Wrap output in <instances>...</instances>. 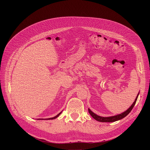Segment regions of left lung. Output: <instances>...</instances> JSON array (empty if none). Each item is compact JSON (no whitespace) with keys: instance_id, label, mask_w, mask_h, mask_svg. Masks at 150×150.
I'll return each instance as SVG.
<instances>
[{"instance_id":"left-lung-1","label":"left lung","mask_w":150,"mask_h":150,"mask_svg":"<svg viewBox=\"0 0 150 150\" xmlns=\"http://www.w3.org/2000/svg\"><path fill=\"white\" fill-rule=\"evenodd\" d=\"M139 95V92L138 93L137 96L134 101L133 102V103L132 104V105L127 110V111H125V112H122L120 114H117V115H114V116H111V117H101V116L98 115L96 114L93 112L89 108H88V111H89V114L93 118V119L96 120H97V121H98V122H115V121L119 120H121V119H123L124 117H125L131 111V110L132 109L133 107L134 106V105L136 103V101H137V99L138 98Z\"/></svg>"}]
</instances>
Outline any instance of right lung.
<instances>
[{"instance_id":"right-lung-1","label":"right lung","mask_w":150,"mask_h":150,"mask_svg":"<svg viewBox=\"0 0 150 150\" xmlns=\"http://www.w3.org/2000/svg\"><path fill=\"white\" fill-rule=\"evenodd\" d=\"M61 112H62V111L61 112H59L58 115H57L56 116H54L52 118H49V119H38V120H53V119H56V118H57L61 114Z\"/></svg>"}]
</instances>
